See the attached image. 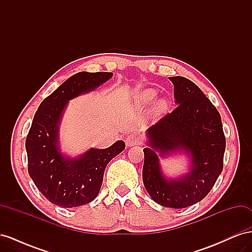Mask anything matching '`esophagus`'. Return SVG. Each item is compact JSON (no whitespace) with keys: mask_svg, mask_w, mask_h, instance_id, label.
Here are the masks:
<instances>
[{"mask_svg":"<svg viewBox=\"0 0 252 252\" xmlns=\"http://www.w3.org/2000/svg\"><path fill=\"white\" fill-rule=\"evenodd\" d=\"M140 142H141L140 135L136 133H130L125 138V143L127 146H134V145L140 144Z\"/></svg>","mask_w":252,"mask_h":252,"instance_id":"34e87169","label":"esophagus"}]
</instances>
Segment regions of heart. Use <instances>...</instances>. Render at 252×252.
Here are the masks:
<instances>
[{"label":"heart","mask_w":252,"mask_h":252,"mask_svg":"<svg viewBox=\"0 0 252 252\" xmlns=\"http://www.w3.org/2000/svg\"><path fill=\"white\" fill-rule=\"evenodd\" d=\"M157 96V91L155 90H145L144 93L141 94L140 95V102L142 104H150L152 101L155 100ZM167 107V104L164 100H159L156 103L155 105V111L156 112H162L163 110H165Z\"/></svg>","instance_id":"obj_1"}]
</instances>
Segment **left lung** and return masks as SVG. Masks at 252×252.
Wrapping results in <instances>:
<instances>
[{
	"instance_id": "8db88e82",
	"label": "left lung",
	"mask_w": 252,
	"mask_h": 252,
	"mask_svg": "<svg viewBox=\"0 0 252 252\" xmlns=\"http://www.w3.org/2000/svg\"><path fill=\"white\" fill-rule=\"evenodd\" d=\"M177 108L148 128L149 146L144 148L143 182L156 203L186 208L209 193L223 170L226 139L220 116L193 82L171 77ZM185 150L192 155V171L179 180H166L159 169L161 155Z\"/></svg>"
}]
</instances>
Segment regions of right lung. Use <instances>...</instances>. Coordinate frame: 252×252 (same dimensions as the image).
<instances>
[{
    "label": "right lung",
    "instance_id": "1",
    "mask_svg": "<svg viewBox=\"0 0 252 252\" xmlns=\"http://www.w3.org/2000/svg\"><path fill=\"white\" fill-rule=\"evenodd\" d=\"M111 77L112 72L74 74L45 98L34 114L25 143L28 173L52 204L72 208L94 201L106 166L125 149V143L118 141L106 149L91 148L79 158H67L59 149L58 124L67 102Z\"/></svg>",
    "mask_w": 252,
    "mask_h": 252
}]
</instances>
